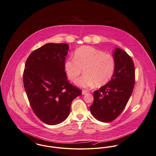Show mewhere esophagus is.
Segmentation results:
<instances>
[{"instance_id": "obj_1", "label": "esophagus", "mask_w": 156, "mask_h": 156, "mask_svg": "<svg viewBox=\"0 0 156 156\" xmlns=\"http://www.w3.org/2000/svg\"><path fill=\"white\" fill-rule=\"evenodd\" d=\"M87 93V91H86V90H83L82 91V94L83 95H85V94H86Z\"/></svg>"}]
</instances>
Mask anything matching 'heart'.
<instances>
[{"mask_svg":"<svg viewBox=\"0 0 156 156\" xmlns=\"http://www.w3.org/2000/svg\"><path fill=\"white\" fill-rule=\"evenodd\" d=\"M64 68L71 81L76 80L83 69L85 74L75 81V84L88 88L94 85L101 87L108 83L114 73L115 61L110 54L91 46H83L76 50L73 58L65 61Z\"/></svg>","mask_w":156,"mask_h":156,"instance_id":"1","label":"heart"}]
</instances>
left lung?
Masks as SVG:
<instances>
[{
  "label": "left lung",
  "instance_id": "1",
  "mask_svg": "<svg viewBox=\"0 0 156 156\" xmlns=\"http://www.w3.org/2000/svg\"><path fill=\"white\" fill-rule=\"evenodd\" d=\"M115 68L111 81L94 92L90 111L95 119L104 122L116 119L126 107L135 83L132 58L121 49L113 52Z\"/></svg>",
  "mask_w": 156,
  "mask_h": 156
}]
</instances>
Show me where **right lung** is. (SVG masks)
Segmentation results:
<instances>
[{"label":"right lung","instance_id":"obj_1","mask_svg":"<svg viewBox=\"0 0 156 156\" xmlns=\"http://www.w3.org/2000/svg\"><path fill=\"white\" fill-rule=\"evenodd\" d=\"M69 46L49 43L28 56L23 85L32 109L42 122L56 125L68 117L73 100L82 94L67 80L65 60Z\"/></svg>","mask_w":156,"mask_h":156}]
</instances>
